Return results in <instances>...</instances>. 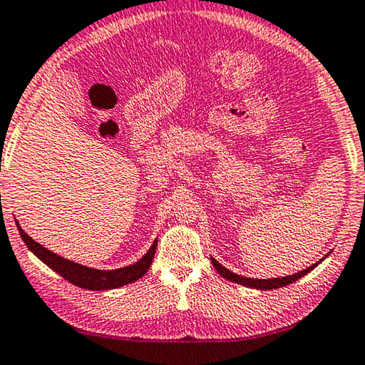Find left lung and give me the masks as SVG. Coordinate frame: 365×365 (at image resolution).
<instances>
[{
    "instance_id": "left-lung-1",
    "label": "left lung",
    "mask_w": 365,
    "mask_h": 365,
    "mask_svg": "<svg viewBox=\"0 0 365 365\" xmlns=\"http://www.w3.org/2000/svg\"><path fill=\"white\" fill-rule=\"evenodd\" d=\"M324 259V257H323ZM323 259H319L315 264L304 269V271L292 274V276H285V277H276V279H251V277H243V276H238V274H235L232 271H228L227 267H223L220 262L217 259L212 257V264L217 269V272L220 274L222 277H225L228 280H232V282H237L241 285H246V287H253V289H259V290H272V289H279V287H285V285L295 282V280H299L300 277H304L305 274H308L310 271H313L319 262Z\"/></svg>"
}]
</instances>
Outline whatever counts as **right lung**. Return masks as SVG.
<instances>
[{
	"label": "right lung",
	"mask_w": 365,
	"mask_h": 365,
	"mask_svg": "<svg viewBox=\"0 0 365 365\" xmlns=\"http://www.w3.org/2000/svg\"><path fill=\"white\" fill-rule=\"evenodd\" d=\"M16 225H18L22 241H24L27 248H29L32 253L38 257V259L46 262L50 269H53L55 272L60 274L61 277L68 280V282H71L73 285H78V287L88 289V290L117 289V287H122V285L135 282V280H138L140 277H143L145 272L150 269L151 262H153L156 243H158V240H155V243L151 245V248L147 251V255H145L140 261H137L135 264L114 269V271H99V269L76 264V262L65 259V257L52 253L50 250L43 248L42 245L36 243V241H34L29 235L19 227L18 222H16Z\"/></svg>",
	"instance_id": "add662e5"
}]
</instances>
